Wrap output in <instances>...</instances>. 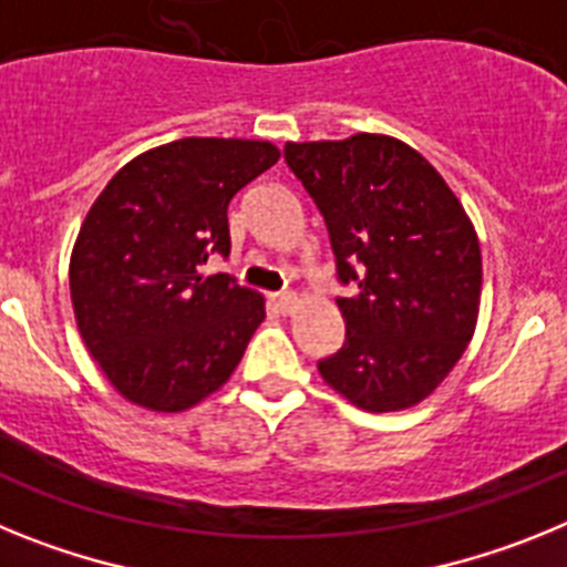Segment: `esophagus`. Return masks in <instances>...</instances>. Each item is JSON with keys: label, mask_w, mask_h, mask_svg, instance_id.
Wrapping results in <instances>:
<instances>
[{"label": "esophagus", "mask_w": 567, "mask_h": 567, "mask_svg": "<svg viewBox=\"0 0 567 567\" xmlns=\"http://www.w3.org/2000/svg\"><path fill=\"white\" fill-rule=\"evenodd\" d=\"M272 303L280 309V312L287 315V312H292L295 303H298V298H295L292 292H280V295H272Z\"/></svg>", "instance_id": "1"}]
</instances>
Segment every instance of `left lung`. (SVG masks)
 I'll return each instance as SVG.
<instances>
[{"label": "left lung", "instance_id": "obj_1", "mask_svg": "<svg viewBox=\"0 0 567 567\" xmlns=\"http://www.w3.org/2000/svg\"><path fill=\"white\" fill-rule=\"evenodd\" d=\"M289 169L332 240L346 340L320 378L363 412L412 409L463 358L480 312L483 255L443 175L392 135L289 142Z\"/></svg>", "mask_w": 567, "mask_h": 567}]
</instances>
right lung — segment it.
Returning a JSON list of instances; mask_svg holds the SVG:
<instances>
[{
  "instance_id": "right-lung-1",
  "label": "right lung",
  "mask_w": 567,
  "mask_h": 567,
  "mask_svg": "<svg viewBox=\"0 0 567 567\" xmlns=\"http://www.w3.org/2000/svg\"><path fill=\"white\" fill-rule=\"evenodd\" d=\"M280 158L269 142L178 138L124 164L70 255V298L87 352L113 389L150 412H184L218 392L267 318L229 275L227 209Z\"/></svg>"
}]
</instances>
